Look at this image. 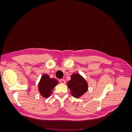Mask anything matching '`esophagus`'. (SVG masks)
Segmentation results:
<instances>
[{
    "label": "esophagus",
    "instance_id": "esophagus-1",
    "mask_svg": "<svg viewBox=\"0 0 132 132\" xmlns=\"http://www.w3.org/2000/svg\"><path fill=\"white\" fill-rule=\"evenodd\" d=\"M59 81L61 84H65V81L64 80V79H63L60 80Z\"/></svg>",
    "mask_w": 132,
    "mask_h": 132
}]
</instances>
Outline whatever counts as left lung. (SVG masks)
Wrapping results in <instances>:
<instances>
[{
  "label": "left lung",
  "instance_id": "1",
  "mask_svg": "<svg viewBox=\"0 0 132 132\" xmlns=\"http://www.w3.org/2000/svg\"><path fill=\"white\" fill-rule=\"evenodd\" d=\"M70 78V80L67 82L70 94L75 98H80L87 91L88 83L82 76L78 73L73 74Z\"/></svg>",
  "mask_w": 132,
  "mask_h": 132
}]
</instances>
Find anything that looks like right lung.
<instances>
[{"label": "right lung", "instance_id": "1", "mask_svg": "<svg viewBox=\"0 0 132 132\" xmlns=\"http://www.w3.org/2000/svg\"><path fill=\"white\" fill-rule=\"evenodd\" d=\"M58 84V81L54 78H51L48 74H43L38 84L39 94L44 98H48L52 93L54 87Z\"/></svg>", "mask_w": 132, "mask_h": 132}]
</instances>
